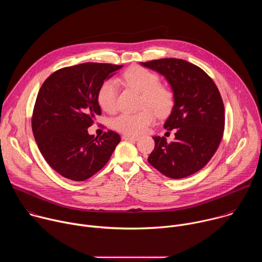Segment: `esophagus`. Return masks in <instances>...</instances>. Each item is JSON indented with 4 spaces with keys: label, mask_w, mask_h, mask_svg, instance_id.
I'll return each instance as SVG.
<instances>
[{
    "label": "esophagus",
    "mask_w": 262,
    "mask_h": 262,
    "mask_svg": "<svg viewBox=\"0 0 262 262\" xmlns=\"http://www.w3.org/2000/svg\"><path fill=\"white\" fill-rule=\"evenodd\" d=\"M140 137L138 136H130V135H124L123 139L124 140H128V141H138Z\"/></svg>",
    "instance_id": "1"
}]
</instances>
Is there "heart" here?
I'll return each instance as SVG.
<instances>
[{
  "mask_svg": "<svg viewBox=\"0 0 262 262\" xmlns=\"http://www.w3.org/2000/svg\"><path fill=\"white\" fill-rule=\"evenodd\" d=\"M123 80L127 86L142 93L141 106L144 107L137 113H121L113 119V127L125 135H139L150 125L156 119V112L164 115L173 104L172 91L160 85L157 73L141 66H132L123 73ZM118 83L110 79L104 81L97 91L99 106L112 113L117 107Z\"/></svg>",
  "mask_w": 262,
  "mask_h": 262,
  "instance_id": "1",
  "label": "heart"
}]
</instances>
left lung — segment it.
<instances>
[{
    "mask_svg": "<svg viewBox=\"0 0 262 262\" xmlns=\"http://www.w3.org/2000/svg\"><path fill=\"white\" fill-rule=\"evenodd\" d=\"M141 65L164 76L171 86L174 105L164 127L176 129L175 139L154 137L156 147L148 163L173 179L190 176L212 158L223 138L225 108L207 73L181 59L166 58Z\"/></svg>",
    "mask_w": 262,
    "mask_h": 262,
    "instance_id": "8db88e82",
    "label": "left lung"
}]
</instances>
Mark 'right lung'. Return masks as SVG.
<instances>
[{"label": "right lung", "mask_w": 262, "mask_h": 262, "mask_svg": "<svg viewBox=\"0 0 262 262\" xmlns=\"http://www.w3.org/2000/svg\"><path fill=\"white\" fill-rule=\"evenodd\" d=\"M122 65L83 63L64 67L45 81L34 105L32 130L48 164L60 175L84 181L110 160L120 136L107 130L99 138L88 134L101 114L100 85Z\"/></svg>", "instance_id": "right-lung-1"}]
</instances>
